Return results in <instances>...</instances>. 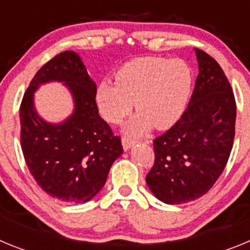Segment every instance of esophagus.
Listing matches in <instances>:
<instances>
[{
	"label": "esophagus",
	"instance_id": "obj_1",
	"mask_svg": "<svg viewBox=\"0 0 250 250\" xmlns=\"http://www.w3.org/2000/svg\"><path fill=\"white\" fill-rule=\"evenodd\" d=\"M121 144H123L124 150L126 151V150H129L130 147L134 146V145L136 144V140H131V139L129 138H123L121 139Z\"/></svg>",
	"mask_w": 250,
	"mask_h": 250
}]
</instances>
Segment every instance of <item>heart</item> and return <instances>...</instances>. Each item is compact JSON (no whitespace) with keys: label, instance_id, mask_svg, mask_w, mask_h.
<instances>
[{"label":"heart","instance_id":"1","mask_svg":"<svg viewBox=\"0 0 250 250\" xmlns=\"http://www.w3.org/2000/svg\"><path fill=\"white\" fill-rule=\"evenodd\" d=\"M116 81L103 80L95 104L106 121L119 124L132 111L138 114L124 126L129 136H141L152 126L165 130L182 118L191 94L193 72L183 60L141 57L121 66Z\"/></svg>","mask_w":250,"mask_h":250}]
</instances>
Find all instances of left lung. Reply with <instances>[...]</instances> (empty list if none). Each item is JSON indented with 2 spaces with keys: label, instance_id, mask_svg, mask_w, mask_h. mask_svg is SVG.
I'll use <instances>...</instances> for the list:
<instances>
[{
  "label": "left lung",
  "instance_id": "obj_1",
  "mask_svg": "<svg viewBox=\"0 0 250 250\" xmlns=\"http://www.w3.org/2000/svg\"><path fill=\"white\" fill-rule=\"evenodd\" d=\"M199 75L180 120L154 140L155 163L146 175L152 195L165 204L193 202L223 173L235 134L230 83L215 60L195 48Z\"/></svg>",
  "mask_w": 250,
  "mask_h": 250
}]
</instances>
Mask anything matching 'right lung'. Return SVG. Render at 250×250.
Listing matches in <instances>:
<instances>
[{"instance_id":"add662e5","label":"right lung","mask_w":250,"mask_h":250,"mask_svg":"<svg viewBox=\"0 0 250 250\" xmlns=\"http://www.w3.org/2000/svg\"><path fill=\"white\" fill-rule=\"evenodd\" d=\"M61 82L72 94L74 109L65 121L48 123L34 106L41 84ZM96 83L75 51L61 52L40 68L20 107L21 147L37 184L52 198L87 203L105 185L110 167L124 152L119 136L99 115Z\"/></svg>"}]
</instances>
